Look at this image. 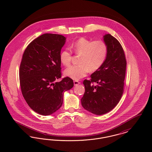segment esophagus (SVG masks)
Masks as SVG:
<instances>
[{"instance_id":"34e87169","label":"esophagus","mask_w":152,"mask_h":152,"mask_svg":"<svg viewBox=\"0 0 152 152\" xmlns=\"http://www.w3.org/2000/svg\"><path fill=\"white\" fill-rule=\"evenodd\" d=\"M73 83H74V85H75V86H77V85L79 84L80 83L79 81H77V80H75V81H73Z\"/></svg>"}]
</instances>
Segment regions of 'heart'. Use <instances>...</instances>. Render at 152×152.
I'll return each mask as SVG.
<instances>
[{"instance_id":"obj_1","label":"heart","mask_w":152,"mask_h":152,"mask_svg":"<svg viewBox=\"0 0 152 152\" xmlns=\"http://www.w3.org/2000/svg\"><path fill=\"white\" fill-rule=\"evenodd\" d=\"M74 53L80 55L79 65H72L64 71L65 76L78 80L85 77L89 72H95L104 63L108 55V47L102 40L92 42L81 37L72 44ZM72 54L67 49L64 50L60 55L61 63L64 66L70 65Z\"/></svg>"}]
</instances>
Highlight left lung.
Wrapping results in <instances>:
<instances>
[{
    "mask_svg": "<svg viewBox=\"0 0 152 152\" xmlns=\"http://www.w3.org/2000/svg\"><path fill=\"white\" fill-rule=\"evenodd\" d=\"M103 40L108 47L107 57L101 67L91 75L90 80H84L85 92L81 99L83 107L96 115L108 113L120 100L126 66L120 42L110 34H105Z\"/></svg>",
    "mask_w": 152,
    "mask_h": 152,
    "instance_id": "obj_1",
    "label": "left lung"
}]
</instances>
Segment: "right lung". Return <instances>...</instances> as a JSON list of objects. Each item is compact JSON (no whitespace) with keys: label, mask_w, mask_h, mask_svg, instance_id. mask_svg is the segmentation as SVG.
<instances>
[{"label":"right lung","mask_w":152,"mask_h":152,"mask_svg":"<svg viewBox=\"0 0 152 152\" xmlns=\"http://www.w3.org/2000/svg\"><path fill=\"white\" fill-rule=\"evenodd\" d=\"M66 37L44 34L31 42L23 55L19 79L22 93L29 107L48 116L61 107L64 92L73 87L72 79L61 77V50Z\"/></svg>","instance_id":"obj_1"}]
</instances>
